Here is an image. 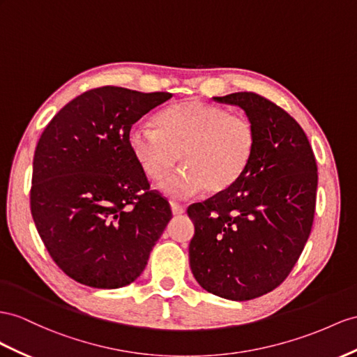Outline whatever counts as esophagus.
Instances as JSON below:
<instances>
[{
	"label": "esophagus",
	"instance_id": "esophagus-1",
	"mask_svg": "<svg viewBox=\"0 0 357 357\" xmlns=\"http://www.w3.org/2000/svg\"><path fill=\"white\" fill-rule=\"evenodd\" d=\"M170 206H172V213L175 215H179V214H184L185 213V206L182 204H178V202H170Z\"/></svg>",
	"mask_w": 357,
	"mask_h": 357
}]
</instances>
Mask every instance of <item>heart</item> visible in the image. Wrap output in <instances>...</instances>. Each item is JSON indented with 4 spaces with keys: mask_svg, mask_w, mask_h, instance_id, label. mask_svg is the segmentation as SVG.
<instances>
[{
    "mask_svg": "<svg viewBox=\"0 0 357 357\" xmlns=\"http://www.w3.org/2000/svg\"><path fill=\"white\" fill-rule=\"evenodd\" d=\"M258 135L245 116L231 114L225 107L188 99L172 105L157 117V128L132 125L128 144L142 170L162 182L175 196H191L204 188L208 195H222L232 188L248 170L257 149Z\"/></svg>",
    "mask_w": 357,
    "mask_h": 357,
    "instance_id": "b5f03b06",
    "label": "heart"
}]
</instances>
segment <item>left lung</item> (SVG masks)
I'll use <instances>...</instances> for the list:
<instances>
[{
  "mask_svg": "<svg viewBox=\"0 0 357 357\" xmlns=\"http://www.w3.org/2000/svg\"><path fill=\"white\" fill-rule=\"evenodd\" d=\"M214 99L241 107L258 142L232 188L188 206L190 267L208 292L244 301L278 288L303 252L315 214L317 161L296 119L270 99L255 91Z\"/></svg>",
  "mask_w": 357,
  "mask_h": 357,
  "instance_id": "obj_1",
  "label": "left lung"
}]
</instances>
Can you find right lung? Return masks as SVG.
Returning <instances> with one entry per match:
<instances>
[{"instance_id": "add662e5", "label": "right lung", "mask_w": 357, "mask_h": 357, "mask_svg": "<svg viewBox=\"0 0 357 357\" xmlns=\"http://www.w3.org/2000/svg\"><path fill=\"white\" fill-rule=\"evenodd\" d=\"M172 96L91 89L63 107L40 135L33 158L31 215L52 261L83 285H130L170 222L167 199L151 188L128 132Z\"/></svg>"}]
</instances>
